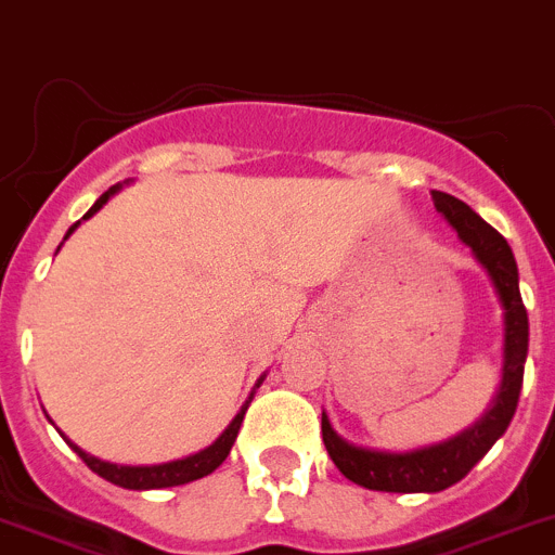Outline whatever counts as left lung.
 <instances>
[{
	"label": "left lung",
	"instance_id": "left-lung-1",
	"mask_svg": "<svg viewBox=\"0 0 555 555\" xmlns=\"http://www.w3.org/2000/svg\"><path fill=\"white\" fill-rule=\"evenodd\" d=\"M435 210L454 227L460 241L470 246L479 266L488 271L499 301L504 307V375L493 405L474 427L463 429L435 447L391 454L372 452L341 441L323 413V443L336 468L350 481L366 490L383 493H441L452 488L490 452L495 441L509 427L522 388V366L528 356V314L517 284V262L504 235L493 230L463 199L443 191H433Z\"/></svg>",
	"mask_w": 555,
	"mask_h": 555
}]
</instances>
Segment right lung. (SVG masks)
<instances>
[{"instance_id": "1", "label": "right lung", "mask_w": 555, "mask_h": 555, "mask_svg": "<svg viewBox=\"0 0 555 555\" xmlns=\"http://www.w3.org/2000/svg\"><path fill=\"white\" fill-rule=\"evenodd\" d=\"M117 191H120V183L112 185V189H108V191H103V194L98 196L95 205H92L90 210H87L85 219H90L92 214H98V210H101V207L108 202V196L117 194ZM79 224H81V221H76V224L70 227V230H67V235H70V232H74ZM260 380H262V377H260ZM257 386H260V383H257ZM248 402H251V397H248ZM248 402L241 408V413H237V416L232 418L230 427H227L224 433H221L219 438H216V443H210V447L202 449V452L191 454V457L172 460V463H164V465H117V463H106V460H98V457H92V454L81 452V449L76 447V443L67 441L65 435H62V438H65V441L70 443V449H74V452L79 454V457L85 460L87 465H90V470H95L98 476H103V479L112 481V485H117V488H126V490L178 488V485H189V481L202 479V476H207V474H214V470L219 468L221 463H224L227 454H230V449H232V443H235V438H237V429H241L243 416H246Z\"/></svg>"}]
</instances>
